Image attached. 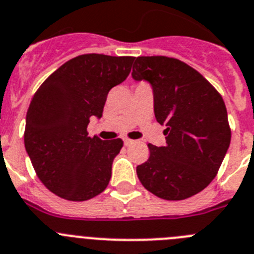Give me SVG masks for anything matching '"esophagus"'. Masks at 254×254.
<instances>
[{
  "label": "esophagus",
  "mask_w": 254,
  "mask_h": 254,
  "mask_svg": "<svg viewBox=\"0 0 254 254\" xmlns=\"http://www.w3.org/2000/svg\"><path fill=\"white\" fill-rule=\"evenodd\" d=\"M123 142H125V145L126 146H128V145H131L132 142H133V139H129V138H125L123 139Z\"/></svg>",
  "instance_id": "34e87169"
}]
</instances>
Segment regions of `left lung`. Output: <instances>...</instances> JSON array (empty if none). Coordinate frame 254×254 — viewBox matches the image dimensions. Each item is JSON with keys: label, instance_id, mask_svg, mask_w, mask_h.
Instances as JSON below:
<instances>
[{"label": "left lung", "instance_id": "1", "mask_svg": "<svg viewBox=\"0 0 254 254\" xmlns=\"http://www.w3.org/2000/svg\"><path fill=\"white\" fill-rule=\"evenodd\" d=\"M134 80L150 81L156 121L166 146L148 143L150 157L136 169L145 189L165 200L204 190L218 174L230 143L222 95L199 71L175 58H133Z\"/></svg>", "mask_w": 254, "mask_h": 254}]
</instances>
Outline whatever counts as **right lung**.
I'll return each mask as SVG.
<instances>
[{"label":"right lung","mask_w":254,"mask_h":254,"mask_svg":"<svg viewBox=\"0 0 254 254\" xmlns=\"http://www.w3.org/2000/svg\"><path fill=\"white\" fill-rule=\"evenodd\" d=\"M132 57L83 54L64 63L36 90L26 115L25 148L41 183L59 197L84 201L104 191L121 138L88 136L108 92L131 71Z\"/></svg>","instance_id":"add662e5"}]
</instances>
